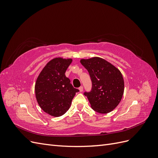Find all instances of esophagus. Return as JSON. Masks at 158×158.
I'll return each instance as SVG.
<instances>
[{
    "label": "esophagus",
    "instance_id": "obj_1",
    "mask_svg": "<svg viewBox=\"0 0 158 158\" xmlns=\"http://www.w3.org/2000/svg\"><path fill=\"white\" fill-rule=\"evenodd\" d=\"M83 89H84V88H83V87L82 86H80V88H79V91L80 92H82V91H83Z\"/></svg>",
    "mask_w": 158,
    "mask_h": 158
}]
</instances>
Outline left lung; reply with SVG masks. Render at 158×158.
I'll use <instances>...</instances> for the list:
<instances>
[{"mask_svg":"<svg viewBox=\"0 0 158 158\" xmlns=\"http://www.w3.org/2000/svg\"><path fill=\"white\" fill-rule=\"evenodd\" d=\"M86 69L92 83L90 92H85L95 111L108 113L120 103L124 93V80L117 68L100 57L81 59Z\"/></svg>","mask_w":158,"mask_h":158,"instance_id":"1","label":"left lung"}]
</instances>
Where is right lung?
I'll list each match as a JSON object with an SVG mask.
<instances>
[{"mask_svg":"<svg viewBox=\"0 0 158 158\" xmlns=\"http://www.w3.org/2000/svg\"><path fill=\"white\" fill-rule=\"evenodd\" d=\"M73 59L56 57L47 63L37 78V102L44 112L60 117L68 111L78 89L74 88L65 72Z\"/></svg>","mask_w":158,"mask_h":158,"instance_id":"1","label":"right lung"}]
</instances>
